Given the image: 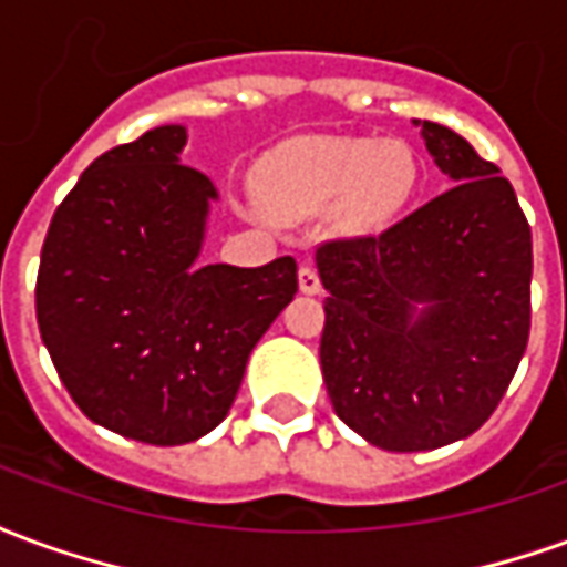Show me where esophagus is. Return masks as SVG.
Here are the masks:
<instances>
[{"label":"esophagus","instance_id":"obj_1","mask_svg":"<svg viewBox=\"0 0 567 567\" xmlns=\"http://www.w3.org/2000/svg\"><path fill=\"white\" fill-rule=\"evenodd\" d=\"M297 282H300V291H303V295H319L321 291L319 272H316V267H309V264L300 267V272H297Z\"/></svg>","mask_w":567,"mask_h":567}]
</instances>
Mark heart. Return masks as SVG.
<instances>
[{
	"label": "heart",
	"instance_id": "b5f03b06",
	"mask_svg": "<svg viewBox=\"0 0 567 567\" xmlns=\"http://www.w3.org/2000/svg\"><path fill=\"white\" fill-rule=\"evenodd\" d=\"M416 185V161L401 142L319 140L270 154L258 173L264 209L297 221L340 203L352 230H377L401 212Z\"/></svg>",
	"mask_w": 567,
	"mask_h": 567
}]
</instances>
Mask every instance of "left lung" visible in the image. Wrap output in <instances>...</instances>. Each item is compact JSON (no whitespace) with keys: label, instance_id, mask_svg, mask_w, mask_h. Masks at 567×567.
Instances as JSON below:
<instances>
[{"label":"left lung","instance_id":"obj_1","mask_svg":"<svg viewBox=\"0 0 567 567\" xmlns=\"http://www.w3.org/2000/svg\"><path fill=\"white\" fill-rule=\"evenodd\" d=\"M422 136L455 185L382 234L316 251L333 413L389 452L474 434L532 328V227L513 185L450 127L425 121Z\"/></svg>","mask_w":567,"mask_h":567}]
</instances>
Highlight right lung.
<instances>
[{
    "label": "right lung",
    "instance_id": "1",
    "mask_svg": "<svg viewBox=\"0 0 567 567\" xmlns=\"http://www.w3.org/2000/svg\"><path fill=\"white\" fill-rule=\"evenodd\" d=\"M185 142L166 124L96 157L56 206L35 279L39 331L72 401L151 446L224 422L251 349L297 295L295 258L197 264L218 190L178 163Z\"/></svg>",
    "mask_w": 567,
    "mask_h": 567
}]
</instances>
